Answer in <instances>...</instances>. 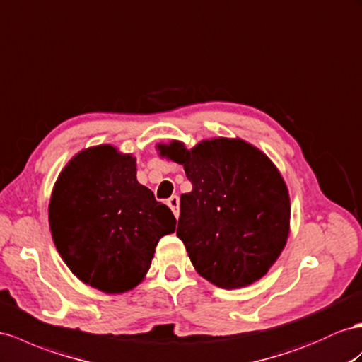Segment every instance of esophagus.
I'll use <instances>...</instances> for the list:
<instances>
[{"instance_id":"obj_1","label":"esophagus","mask_w":362,"mask_h":362,"mask_svg":"<svg viewBox=\"0 0 362 362\" xmlns=\"http://www.w3.org/2000/svg\"><path fill=\"white\" fill-rule=\"evenodd\" d=\"M166 203H168V206L174 212V216L179 217V197L177 196H173V197L168 199V202H166Z\"/></svg>"}]
</instances>
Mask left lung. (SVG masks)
I'll list each match as a JSON object with an SVG mask.
<instances>
[{"label":"left lung","instance_id":"left-lung-1","mask_svg":"<svg viewBox=\"0 0 362 362\" xmlns=\"http://www.w3.org/2000/svg\"><path fill=\"white\" fill-rule=\"evenodd\" d=\"M157 150L183 165L192 183L180 196L177 237L199 275L221 289L260 280L291 229L289 191L274 162L238 137L206 139L191 150L171 141Z\"/></svg>","mask_w":362,"mask_h":362}]
</instances>
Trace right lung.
I'll use <instances>...</instances> for the list:
<instances>
[{
  "label": "right lung",
  "mask_w": 362,
  "mask_h": 362,
  "mask_svg": "<svg viewBox=\"0 0 362 362\" xmlns=\"http://www.w3.org/2000/svg\"><path fill=\"white\" fill-rule=\"evenodd\" d=\"M136 159L113 145L90 146L54 183L53 243L82 283L124 293L141 283L159 240L175 230L171 209L136 179Z\"/></svg>",
  "instance_id": "1"
}]
</instances>
